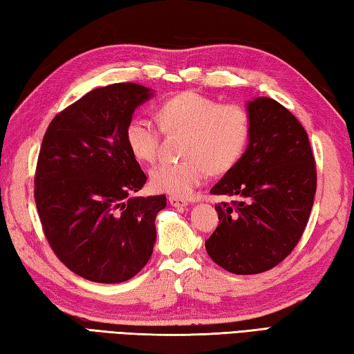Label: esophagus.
Listing matches in <instances>:
<instances>
[{
	"label": "esophagus",
	"mask_w": 354,
	"mask_h": 354,
	"mask_svg": "<svg viewBox=\"0 0 354 354\" xmlns=\"http://www.w3.org/2000/svg\"><path fill=\"white\" fill-rule=\"evenodd\" d=\"M169 203L173 207H184V205H187V199L178 198V196H169Z\"/></svg>",
	"instance_id": "obj_1"
}]
</instances>
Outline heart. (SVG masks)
Listing matches in <instances>:
<instances>
[{
    "label": "heart",
    "mask_w": 354,
    "mask_h": 354,
    "mask_svg": "<svg viewBox=\"0 0 354 354\" xmlns=\"http://www.w3.org/2000/svg\"><path fill=\"white\" fill-rule=\"evenodd\" d=\"M156 124L133 118L126 126V142L138 161L155 162L161 147V131H184L181 155L150 171L156 192L189 196L209 175L225 173L238 164L250 138V115L238 104H221L196 92H184L162 101L155 109Z\"/></svg>",
    "instance_id": "1"
}]
</instances>
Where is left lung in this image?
I'll list each match as a JSON object with an SVG mask.
<instances>
[{"label":"left lung","mask_w":354,"mask_h":354,"mask_svg":"<svg viewBox=\"0 0 354 354\" xmlns=\"http://www.w3.org/2000/svg\"><path fill=\"white\" fill-rule=\"evenodd\" d=\"M247 109L245 153L210 190L238 201L214 205L219 224L205 241L210 258L234 274L267 272L293 252L308 223L317 181L301 122L266 96Z\"/></svg>","instance_id":"1"}]
</instances>
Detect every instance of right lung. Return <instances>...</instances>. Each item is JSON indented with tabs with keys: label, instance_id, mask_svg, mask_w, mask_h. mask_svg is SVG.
Listing matches in <instances>:
<instances>
[{
	"label": "right lung",
	"instance_id": "1",
	"mask_svg": "<svg viewBox=\"0 0 354 354\" xmlns=\"http://www.w3.org/2000/svg\"><path fill=\"white\" fill-rule=\"evenodd\" d=\"M151 96L133 82L90 90L53 118L35 170V204L57 258L81 278L116 283L147 264L167 199L131 196L147 176L126 142L135 109Z\"/></svg>",
	"mask_w": 354,
	"mask_h": 354
}]
</instances>
